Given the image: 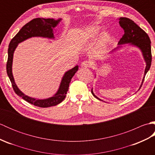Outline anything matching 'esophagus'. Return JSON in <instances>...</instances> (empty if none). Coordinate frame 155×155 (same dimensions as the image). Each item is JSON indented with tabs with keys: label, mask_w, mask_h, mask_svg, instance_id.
I'll return each mask as SVG.
<instances>
[{
	"label": "esophagus",
	"mask_w": 155,
	"mask_h": 155,
	"mask_svg": "<svg viewBox=\"0 0 155 155\" xmlns=\"http://www.w3.org/2000/svg\"><path fill=\"white\" fill-rule=\"evenodd\" d=\"M82 68H87V67H90L91 66V62L88 61H84L82 62V63L81 64Z\"/></svg>",
	"instance_id": "34e87169"
}]
</instances>
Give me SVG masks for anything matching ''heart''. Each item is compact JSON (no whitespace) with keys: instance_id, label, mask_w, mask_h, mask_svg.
<instances>
[{"instance_id":"b5f03b06","label":"heart","mask_w":155,"mask_h":155,"mask_svg":"<svg viewBox=\"0 0 155 155\" xmlns=\"http://www.w3.org/2000/svg\"><path fill=\"white\" fill-rule=\"evenodd\" d=\"M98 31H99V28H92L89 29L87 32H84V34L81 37L80 39V42L81 45H84L85 43H87L88 41H89L91 39H93L95 37L98 33ZM108 37V35L107 33H104L102 36V39H103V42H105L107 39Z\"/></svg>"}]
</instances>
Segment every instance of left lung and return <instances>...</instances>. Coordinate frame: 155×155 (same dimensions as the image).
Listing matches in <instances>:
<instances>
[{"label": "left lung", "mask_w": 155, "mask_h": 155, "mask_svg": "<svg viewBox=\"0 0 155 155\" xmlns=\"http://www.w3.org/2000/svg\"><path fill=\"white\" fill-rule=\"evenodd\" d=\"M119 24L120 27L124 29V34L120 39L119 42H118V45L131 43L134 46H137V47L140 48V50L143 52L144 58L147 63V67L145 71H144V76L142 84H141L143 85L144 77H145L147 72L149 70L151 65V61H152L150 40L149 37L146 33L145 31H144L142 28L139 27L135 22L130 18L126 17H120L119 18ZM141 87L142 86H140V87ZM91 93L95 98H97L98 100L102 101L100 98L95 96L93 90H91Z\"/></svg>", "instance_id": "1"}]
</instances>
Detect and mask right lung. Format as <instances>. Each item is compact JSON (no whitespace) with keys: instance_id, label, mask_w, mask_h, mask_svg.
<instances>
[{"instance_id":"add662e5","label":"right lung","mask_w":155,"mask_h":155,"mask_svg":"<svg viewBox=\"0 0 155 155\" xmlns=\"http://www.w3.org/2000/svg\"><path fill=\"white\" fill-rule=\"evenodd\" d=\"M61 20V19H58L57 21H55L52 18L46 19L43 18L32 19V21L27 23L25 26H23L18 33L12 38L8 46V60L7 62H6V72H7L10 81L11 82L13 90L16 94L22 97L23 99L27 101L28 103L41 108L55 106V105L61 103L64 99L68 90L69 84L71 83L72 77L74 75L76 72L78 71V67L76 66L74 68L71 69L70 71L66 72L63 78H62L61 86L59 87L58 92L53 97L44 100L35 99V98L29 97L23 94L16 87L12 73L13 53H14V51L16 47H17L18 44L28 38L32 37L54 38L53 33H52V28H54Z\"/></svg>"}]
</instances>
